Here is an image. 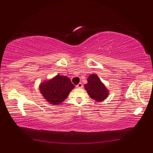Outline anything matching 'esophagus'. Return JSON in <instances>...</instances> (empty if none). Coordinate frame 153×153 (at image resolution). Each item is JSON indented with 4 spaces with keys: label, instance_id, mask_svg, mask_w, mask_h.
<instances>
[{
    "label": "esophagus",
    "instance_id": "1",
    "mask_svg": "<svg viewBox=\"0 0 153 153\" xmlns=\"http://www.w3.org/2000/svg\"><path fill=\"white\" fill-rule=\"evenodd\" d=\"M83 87V84H82V83H78V84H77V85H76L77 88H82Z\"/></svg>",
    "mask_w": 153,
    "mask_h": 153
}]
</instances>
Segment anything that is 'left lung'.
Masks as SVG:
<instances>
[{
  "label": "left lung",
  "instance_id": "obj_1",
  "mask_svg": "<svg viewBox=\"0 0 153 153\" xmlns=\"http://www.w3.org/2000/svg\"><path fill=\"white\" fill-rule=\"evenodd\" d=\"M84 87L89 96L95 101H103L109 95V91L95 74L90 75Z\"/></svg>",
  "mask_w": 153,
  "mask_h": 153
}]
</instances>
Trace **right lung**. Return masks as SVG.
I'll list each match as a JSON object with an SVG mask.
<instances>
[{
    "instance_id": "right-lung-1",
    "label": "right lung",
    "mask_w": 153,
    "mask_h": 153,
    "mask_svg": "<svg viewBox=\"0 0 153 153\" xmlns=\"http://www.w3.org/2000/svg\"><path fill=\"white\" fill-rule=\"evenodd\" d=\"M39 87L46 101L57 105L66 100L75 86L69 77L58 74L53 78L44 81Z\"/></svg>"
}]
</instances>
